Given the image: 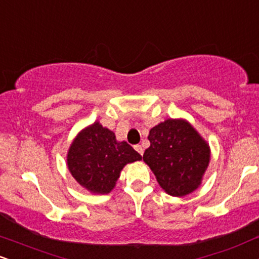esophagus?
I'll return each mask as SVG.
<instances>
[{"label": "esophagus", "instance_id": "1", "mask_svg": "<svg viewBox=\"0 0 259 259\" xmlns=\"http://www.w3.org/2000/svg\"><path fill=\"white\" fill-rule=\"evenodd\" d=\"M135 149H136V151H138L139 153L141 154V155L143 154V147H142L141 145H136V146H135Z\"/></svg>", "mask_w": 259, "mask_h": 259}]
</instances>
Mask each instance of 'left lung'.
Returning <instances> with one entry per match:
<instances>
[{
    "mask_svg": "<svg viewBox=\"0 0 259 259\" xmlns=\"http://www.w3.org/2000/svg\"><path fill=\"white\" fill-rule=\"evenodd\" d=\"M151 146L143 161L151 167L165 193L191 194L201 185L210 163V146L188 120L166 119L149 130Z\"/></svg>",
    "mask_w": 259,
    "mask_h": 259,
    "instance_id": "left-lung-1",
    "label": "left lung"
}]
</instances>
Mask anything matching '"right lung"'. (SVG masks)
<instances>
[{
    "label": "right lung",
    "mask_w": 259,
    "mask_h": 259,
    "mask_svg": "<svg viewBox=\"0 0 259 259\" xmlns=\"http://www.w3.org/2000/svg\"><path fill=\"white\" fill-rule=\"evenodd\" d=\"M142 157L125 141H117L100 121L80 130L67 152V167L73 179L93 194H107L116 187L126 164Z\"/></svg>",
    "instance_id": "add662e5"
}]
</instances>
